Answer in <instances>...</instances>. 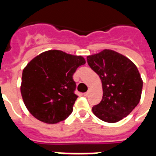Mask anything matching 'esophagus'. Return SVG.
Wrapping results in <instances>:
<instances>
[{
	"label": "esophagus",
	"mask_w": 156,
	"mask_h": 156,
	"mask_svg": "<svg viewBox=\"0 0 156 156\" xmlns=\"http://www.w3.org/2000/svg\"><path fill=\"white\" fill-rule=\"evenodd\" d=\"M88 94H89V91L84 93V94H83V96H85V97H87V96H88Z\"/></svg>",
	"instance_id": "34e87169"
}]
</instances>
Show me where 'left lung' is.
I'll list each match as a JSON object with an SVG mask.
<instances>
[{"instance_id": "8db88e82", "label": "left lung", "mask_w": 156, "mask_h": 156, "mask_svg": "<svg viewBox=\"0 0 156 156\" xmlns=\"http://www.w3.org/2000/svg\"><path fill=\"white\" fill-rule=\"evenodd\" d=\"M89 67L99 76L103 98L93 107L101 120L116 123L130 114L140 100L143 80L137 67L124 55L110 49L87 57Z\"/></svg>"}]
</instances>
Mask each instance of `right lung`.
I'll use <instances>...</instances> for the list:
<instances>
[{
	"instance_id": "right-lung-1",
	"label": "right lung",
	"mask_w": 156,
	"mask_h": 156,
	"mask_svg": "<svg viewBox=\"0 0 156 156\" xmlns=\"http://www.w3.org/2000/svg\"><path fill=\"white\" fill-rule=\"evenodd\" d=\"M82 56L60 50L41 52L22 71L21 94L32 116L46 124H57L71 115L78 96L73 75L85 64Z\"/></svg>"
}]
</instances>
